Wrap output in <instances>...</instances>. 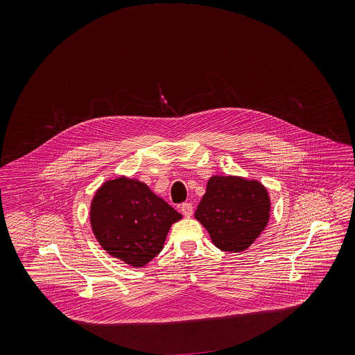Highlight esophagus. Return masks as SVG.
Wrapping results in <instances>:
<instances>
[{"label":"esophagus","mask_w":355,"mask_h":355,"mask_svg":"<svg viewBox=\"0 0 355 355\" xmlns=\"http://www.w3.org/2000/svg\"><path fill=\"white\" fill-rule=\"evenodd\" d=\"M180 210H182V213L186 217H191V214H193V205L189 202L182 203L180 205Z\"/></svg>","instance_id":"esophagus-1"}]
</instances>
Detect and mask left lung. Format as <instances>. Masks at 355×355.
<instances>
[{"instance_id":"obj_1","label":"left lung","mask_w":355,"mask_h":355,"mask_svg":"<svg viewBox=\"0 0 355 355\" xmlns=\"http://www.w3.org/2000/svg\"><path fill=\"white\" fill-rule=\"evenodd\" d=\"M194 216L217 249L241 253L266 228L270 198L266 187L258 180L213 175Z\"/></svg>"}]
</instances>
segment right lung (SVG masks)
<instances>
[{"instance_id": "1", "label": "right lung", "mask_w": 355, "mask_h": 355, "mask_svg": "<svg viewBox=\"0 0 355 355\" xmlns=\"http://www.w3.org/2000/svg\"><path fill=\"white\" fill-rule=\"evenodd\" d=\"M178 213L148 184L119 176L103 182L90 205V224L102 249L134 268H144L164 248Z\"/></svg>"}]
</instances>
